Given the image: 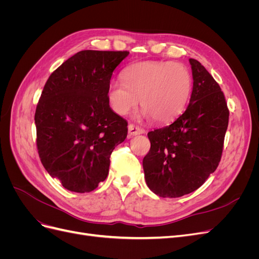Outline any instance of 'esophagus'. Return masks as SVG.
Segmentation results:
<instances>
[{
  "instance_id": "1",
  "label": "esophagus",
  "mask_w": 259,
  "mask_h": 259,
  "mask_svg": "<svg viewBox=\"0 0 259 259\" xmlns=\"http://www.w3.org/2000/svg\"><path fill=\"white\" fill-rule=\"evenodd\" d=\"M145 130L140 128L134 124H128V135L130 136H136V135H140V134H144Z\"/></svg>"
}]
</instances>
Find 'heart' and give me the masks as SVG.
Here are the masks:
<instances>
[{
	"label": "heart",
	"instance_id": "1",
	"mask_svg": "<svg viewBox=\"0 0 259 259\" xmlns=\"http://www.w3.org/2000/svg\"><path fill=\"white\" fill-rule=\"evenodd\" d=\"M123 82L113 81L108 89L112 110L126 115L139 104L144 115L166 124L182 114L190 99L193 80L185 65L171 61H140L123 72Z\"/></svg>",
	"mask_w": 259,
	"mask_h": 259
}]
</instances>
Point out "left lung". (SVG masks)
<instances>
[{"mask_svg": "<svg viewBox=\"0 0 259 259\" xmlns=\"http://www.w3.org/2000/svg\"><path fill=\"white\" fill-rule=\"evenodd\" d=\"M193 89L189 106L168 126L148 133L151 147L143 166L147 186L162 198L197 190L222 159L229 121L221 86L198 60L189 59Z\"/></svg>", "mask_w": 259, "mask_h": 259, "instance_id": "8db88e82", "label": "left lung"}]
</instances>
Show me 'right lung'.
Masks as SVG:
<instances>
[{"label": "right lung", "mask_w": 259, "mask_h": 259, "mask_svg": "<svg viewBox=\"0 0 259 259\" xmlns=\"http://www.w3.org/2000/svg\"><path fill=\"white\" fill-rule=\"evenodd\" d=\"M130 52L81 51L50 75L36 106V147L48 173L66 189H96L109 173L127 122L112 111L108 89Z\"/></svg>", "instance_id": "obj_1"}]
</instances>
